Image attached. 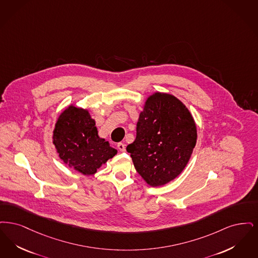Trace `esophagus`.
Masks as SVG:
<instances>
[{
	"instance_id": "esophagus-1",
	"label": "esophagus",
	"mask_w": 258,
	"mask_h": 258,
	"mask_svg": "<svg viewBox=\"0 0 258 258\" xmlns=\"http://www.w3.org/2000/svg\"><path fill=\"white\" fill-rule=\"evenodd\" d=\"M117 148H118V150L121 151V152H125V150H126L125 145L122 144V143H118V144H117Z\"/></svg>"
}]
</instances>
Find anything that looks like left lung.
Returning a JSON list of instances; mask_svg holds the SVG:
<instances>
[{
  "label": "left lung",
  "instance_id": "8db88e82",
  "mask_svg": "<svg viewBox=\"0 0 258 258\" xmlns=\"http://www.w3.org/2000/svg\"><path fill=\"white\" fill-rule=\"evenodd\" d=\"M197 126L187 107L175 96L155 92L146 101L137 136L126 150L149 186H163L187 166L197 144Z\"/></svg>",
  "mask_w": 258,
  "mask_h": 258
}]
</instances>
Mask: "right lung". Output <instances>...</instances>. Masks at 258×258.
Instances as JSON below:
<instances>
[{"mask_svg": "<svg viewBox=\"0 0 258 258\" xmlns=\"http://www.w3.org/2000/svg\"><path fill=\"white\" fill-rule=\"evenodd\" d=\"M53 144L64 164L85 175H92L117 150L98 136L88 110L70 105L61 112L53 132Z\"/></svg>", "mask_w": 258, "mask_h": 258, "instance_id": "right-lung-1", "label": "right lung"}]
</instances>
